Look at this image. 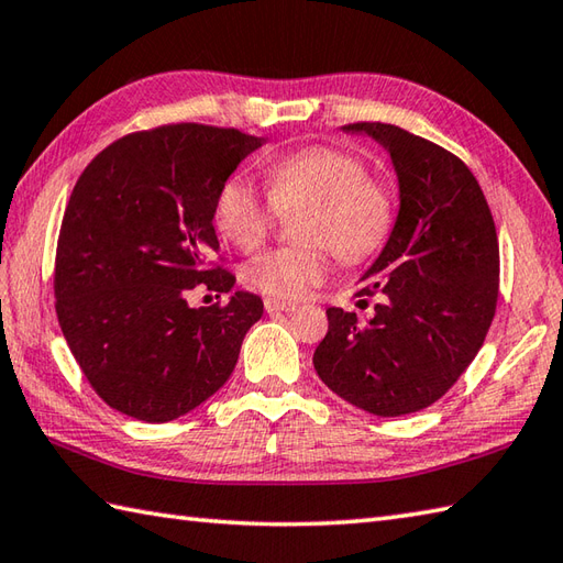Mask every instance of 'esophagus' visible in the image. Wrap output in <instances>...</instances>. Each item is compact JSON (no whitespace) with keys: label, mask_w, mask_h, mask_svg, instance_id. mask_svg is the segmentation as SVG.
Instances as JSON below:
<instances>
[{"label":"esophagus","mask_w":563,"mask_h":563,"mask_svg":"<svg viewBox=\"0 0 563 563\" xmlns=\"http://www.w3.org/2000/svg\"><path fill=\"white\" fill-rule=\"evenodd\" d=\"M263 307H266V312L275 314V312H295L297 305L295 302H283V300H273V297H268L266 302H263Z\"/></svg>","instance_id":"1"}]
</instances>
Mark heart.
<instances>
[{"mask_svg": "<svg viewBox=\"0 0 563 563\" xmlns=\"http://www.w3.org/2000/svg\"><path fill=\"white\" fill-rule=\"evenodd\" d=\"M271 198L244 176H230L214 198V224L239 249L266 242L278 212L309 210L300 239L309 246L271 249L244 266V283L273 300H300L327 280V246L343 263H357L387 242L394 194L367 174L357 154L314 145L268 166Z\"/></svg>", "mask_w": 563, "mask_h": 563, "instance_id": "heart-1", "label": "heart"}]
</instances>
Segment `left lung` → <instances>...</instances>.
I'll return each instance as SVG.
<instances>
[{
    "label": "left lung",
    "instance_id": "1",
    "mask_svg": "<svg viewBox=\"0 0 563 563\" xmlns=\"http://www.w3.org/2000/svg\"><path fill=\"white\" fill-rule=\"evenodd\" d=\"M389 154L399 212L363 273L375 317L329 307L314 351L321 382L367 413L394 418L435 404L479 353L498 300V236L488 202L462 159L387 123L343 125Z\"/></svg>",
    "mask_w": 563,
    "mask_h": 563
}]
</instances>
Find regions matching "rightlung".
<instances>
[{
  "instance_id": "1",
  "label": "right lung",
  "mask_w": 563,
  "mask_h": 563,
  "mask_svg": "<svg viewBox=\"0 0 563 563\" xmlns=\"http://www.w3.org/2000/svg\"><path fill=\"white\" fill-rule=\"evenodd\" d=\"M263 137L198 123L133 133L106 147L71 190L55 256V309L99 397L137 421L166 423L210 399L236 365L263 300L236 290L224 307H190L220 251L214 198Z\"/></svg>"
}]
</instances>
